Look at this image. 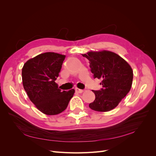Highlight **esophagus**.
Segmentation results:
<instances>
[{
    "mask_svg": "<svg viewBox=\"0 0 156 156\" xmlns=\"http://www.w3.org/2000/svg\"><path fill=\"white\" fill-rule=\"evenodd\" d=\"M75 91H76V92H78V93H79V94H81V93H83L84 90L79 89V88H75Z\"/></svg>",
    "mask_w": 156,
    "mask_h": 156,
    "instance_id": "obj_1",
    "label": "esophagus"
}]
</instances>
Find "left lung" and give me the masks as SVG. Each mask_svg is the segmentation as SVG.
<instances>
[{"label": "left lung", "instance_id": "8db88e82", "mask_svg": "<svg viewBox=\"0 0 156 156\" xmlns=\"http://www.w3.org/2000/svg\"><path fill=\"white\" fill-rule=\"evenodd\" d=\"M90 62L94 78L101 79L103 88L92 90L95 100L89 104L91 109L107 112L115 108L130 90L133 70L121 56L109 51H88L83 54Z\"/></svg>", "mask_w": 156, "mask_h": 156}]
</instances>
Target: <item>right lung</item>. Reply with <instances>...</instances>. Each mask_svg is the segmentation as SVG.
Wrapping results in <instances>:
<instances>
[{
	"mask_svg": "<svg viewBox=\"0 0 156 156\" xmlns=\"http://www.w3.org/2000/svg\"><path fill=\"white\" fill-rule=\"evenodd\" d=\"M66 56L53 52L29 59L22 68V81L30 100L47 115H56L67 108L75 90L62 91L55 83Z\"/></svg>",
	"mask_w": 156,
	"mask_h": 156,
	"instance_id": "add662e5",
	"label": "right lung"
}]
</instances>
